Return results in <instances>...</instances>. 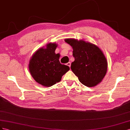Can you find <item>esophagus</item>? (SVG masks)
Masks as SVG:
<instances>
[{
    "label": "esophagus",
    "instance_id": "esophagus-1",
    "mask_svg": "<svg viewBox=\"0 0 130 130\" xmlns=\"http://www.w3.org/2000/svg\"><path fill=\"white\" fill-rule=\"evenodd\" d=\"M66 65H67L69 66V67L70 68V66H71V62H69L67 63V64H66Z\"/></svg>",
    "mask_w": 130,
    "mask_h": 130
}]
</instances>
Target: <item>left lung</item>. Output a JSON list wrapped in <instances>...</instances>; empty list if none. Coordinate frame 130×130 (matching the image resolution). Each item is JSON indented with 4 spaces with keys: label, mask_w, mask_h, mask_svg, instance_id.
I'll return each instance as SVG.
<instances>
[{
    "label": "left lung",
    "mask_w": 130,
    "mask_h": 130,
    "mask_svg": "<svg viewBox=\"0 0 130 130\" xmlns=\"http://www.w3.org/2000/svg\"><path fill=\"white\" fill-rule=\"evenodd\" d=\"M65 42L73 48L71 69L81 83L88 87H94L101 82L105 76L107 62L99 48L83 40L65 39Z\"/></svg>",
    "instance_id": "8db88e82"
}]
</instances>
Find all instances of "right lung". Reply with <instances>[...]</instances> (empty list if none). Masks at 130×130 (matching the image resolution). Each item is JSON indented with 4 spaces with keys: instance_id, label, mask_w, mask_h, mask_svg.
Masks as SVG:
<instances>
[{
    "instance_id": "add662e5",
    "label": "right lung",
    "mask_w": 130,
    "mask_h": 130,
    "mask_svg": "<svg viewBox=\"0 0 130 130\" xmlns=\"http://www.w3.org/2000/svg\"><path fill=\"white\" fill-rule=\"evenodd\" d=\"M57 47L56 43L47 44L45 48L37 51L29 62V71L33 78L44 87L52 86L59 82L70 70L68 66L60 64V54L55 53Z\"/></svg>"
}]
</instances>
